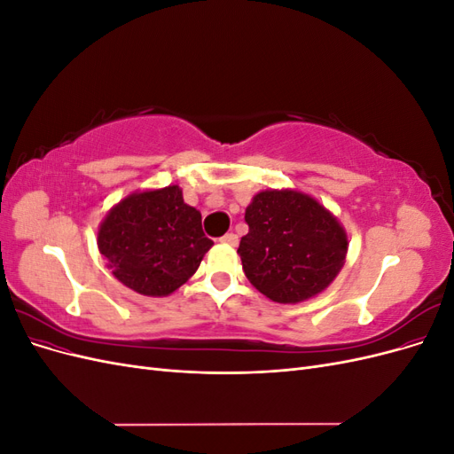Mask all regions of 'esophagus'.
I'll use <instances>...</instances> for the list:
<instances>
[{"label":"esophagus","mask_w":454,"mask_h":454,"mask_svg":"<svg viewBox=\"0 0 454 454\" xmlns=\"http://www.w3.org/2000/svg\"><path fill=\"white\" fill-rule=\"evenodd\" d=\"M219 242L229 244V246H237L239 244V237L235 235V232H227V235H223L222 239H219Z\"/></svg>","instance_id":"obj_1"}]
</instances>
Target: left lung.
<instances>
[{"mask_svg":"<svg viewBox=\"0 0 454 454\" xmlns=\"http://www.w3.org/2000/svg\"><path fill=\"white\" fill-rule=\"evenodd\" d=\"M244 219L250 227L239 246L244 274L274 303L294 305L322 294L345 265L347 231L310 195L261 191Z\"/></svg>","mask_w":454,"mask_h":454,"instance_id":"obj_1","label":"left lung"}]
</instances>
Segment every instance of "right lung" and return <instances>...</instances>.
<instances>
[{
  "label": "right lung",
  "mask_w": 454,
  "mask_h": 454,
  "mask_svg": "<svg viewBox=\"0 0 454 454\" xmlns=\"http://www.w3.org/2000/svg\"><path fill=\"white\" fill-rule=\"evenodd\" d=\"M212 244L200 212L184 202L177 185L136 191L98 227V250L114 277L147 297L170 295L185 284Z\"/></svg>",
  "instance_id": "right-lung-1"
}]
</instances>
